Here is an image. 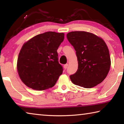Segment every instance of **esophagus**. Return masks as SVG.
I'll use <instances>...</instances> for the list:
<instances>
[{
  "instance_id": "1",
  "label": "esophagus",
  "mask_w": 124,
  "mask_h": 124,
  "mask_svg": "<svg viewBox=\"0 0 124 124\" xmlns=\"http://www.w3.org/2000/svg\"><path fill=\"white\" fill-rule=\"evenodd\" d=\"M68 64H66L64 65V68L65 69V70H66V69L68 68Z\"/></svg>"
}]
</instances>
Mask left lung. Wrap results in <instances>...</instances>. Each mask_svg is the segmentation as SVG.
<instances>
[{
  "mask_svg": "<svg viewBox=\"0 0 124 124\" xmlns=\"http://www.w3.org/2000/svg\"><path fill=\"white\" fill-rule=\"evenodd\" d=\"M67 38L76 51L78 68L70 79L75 85L92 88L102 83L109 71L108 48L102 38L91 33L74 31Z\"/></svg>",
  "mask_w": 124,
  "mask_h": 124,
  "instance_id": "8db88e82",
  "label": "left lung"
}]
</instances>
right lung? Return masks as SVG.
Returning <instances> with one entry per match:
<instances>
[{
  "mask_svg": "<svg viewBox=\"0 0 124 124\" xmlns=\"http://www.w3.org/2000/svg\"><path fill=\"white\" fill-rule=\"evenodd\" d=\"M63 33L47 32L32 38L22 46L17 63L22 82L35 90L53 87L62 74L57 50L63 41Z\"/></svg>",
  "mask_w": 124,
  "mask_h": 124,
  "instance_id": "1",
  "label": "right lung"
}]
</instances>
